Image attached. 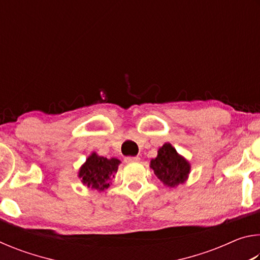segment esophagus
<instances>
[{
	"label": "esophagus",
	"mask_w": 260,
	"mask_h": 260,
	"mask_svg": "<svg viewBox=\"0 0 260 260\" xmlns=\"http://www.w3.org/2000/svg\"><path fill=\"white\" fill-rule=\"evenodd\" d=\"M139 160H140V157H138V156L125 157V161L126 162H136V161H139Z\"/></svg>",
	"instance_id": "1"
}]
</instances>
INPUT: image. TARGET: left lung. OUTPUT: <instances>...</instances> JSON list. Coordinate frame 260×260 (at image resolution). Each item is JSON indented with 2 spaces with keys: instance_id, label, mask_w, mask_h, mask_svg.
<instances>
[{
  "instance_id": "8db88e82",
  "label": "left lung",
  "mask_w": 260,
  "mask_h": 260,
  "mask_svg": "<svg viewBox=\"0 0 260 260\" xmlns=\"http://www.w3.org/2000/svg\"><path fill=\"white\" fill-rule=\"evenodd\" d=\"M150 167L160 181L169 187H175L187 179L190 165L177 152L170 143H165L155 159H151Z\"/></svg>"
}]
</instances>
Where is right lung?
Here are the masks:
<instances>
[{
    "label": "right lung",
    "instance_id": "right-lung-1",
    "mask_svg": "<svg viewBox=\"0 0 260 260\" xmlns=\"http://www.w3.org/2000/svg\"><path fill=\"white\" fill-rule=\"evenodd\" d=\"M119 164L120 160L117 158L108 159V158L98 156L94 152L88 157V159L79 171V177L82 178V182L88 187L103 191L111 183Z\"/></svg>",
    "mask_w": 260,
    "mask_h": 260
}]
</instances>
